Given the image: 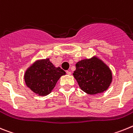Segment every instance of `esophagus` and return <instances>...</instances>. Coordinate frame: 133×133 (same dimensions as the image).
<instances>
[{"mask_svg":"<svg viewBox=\"0 0 133 133\" xmlns=\"http://www.w3.org/2000/svg\"><path fill=\"white\" fill-rule=\"evenodd\" d=\"M66 73L68 75H71V72L70 71H66Z\"/></svg>","mask_w":133,"mask_h":133,"instance_id":"esophagus-1","label":"esophagus"}]
</instances>
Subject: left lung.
Instances as JSON below:
<instances>
[{"label":"left lung","mask_w":133,"mask_h":133,"mask_svg":"<svg viewBox=\"0 0 133 133\" xmlns=\"http://www.w3.org/2000/svg\"><path fill=\"white\" fill-rule=\"evenodd\" d=\"M74 77L82 90L88 94H96L106 91L112 80L109 67L94 55L76 63Z\"/></svg>","instance_id":"left-lung-1"}]
</instances>
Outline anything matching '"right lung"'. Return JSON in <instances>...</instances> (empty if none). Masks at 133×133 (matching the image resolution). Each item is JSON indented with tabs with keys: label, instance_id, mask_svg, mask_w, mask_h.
<instances>
[{
	"label": "right lung",
	"instance_id": "obj_1",
	"mask_svg": "<svg viewBox=\"0 0 133 133\" xmlns=\"http://www.w3.org/2000/svg\"><path fill=\"white\" fill-rule=\"evenodd\" d=\"M65 71L55 67L49 58L36 60L24 74L26 86L35 94L44 96L50 94L61 76Z\"/></svg>",
	"mask_w": 133,
	"mask_h": 133
}]
</instances>
